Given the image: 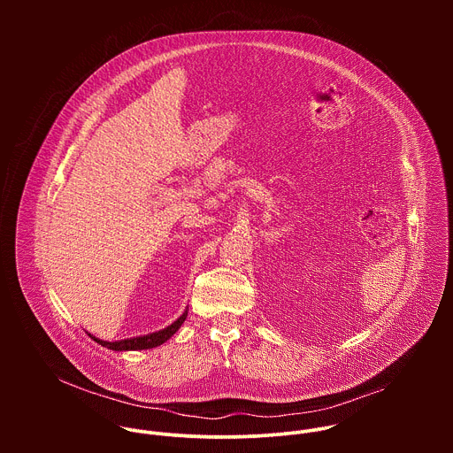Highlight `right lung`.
<instances>
[{
  "instance_id": "obj_1",
  "label": "right lung",
  "mask_w": 453,
  "mask_h": 453,
  "mask_svg": "<svg viewBox=\"0 0 453 453\" xmlns=\"http://www.w3.org/2000/svg\"><path fill=\"white\" fill-rule=\"evenodd\" d=\"M188 311H184L175 322H172V325L161 332H156V334H150V335H143V337H134V339H123V341H116V342H109V341H100L93 335H89L95 342L102 344L104 348L107 349H112V351H136V349H150V348H156V346H161L163 342H166L184 322Z\"/></svg>"
}]
</instances>
